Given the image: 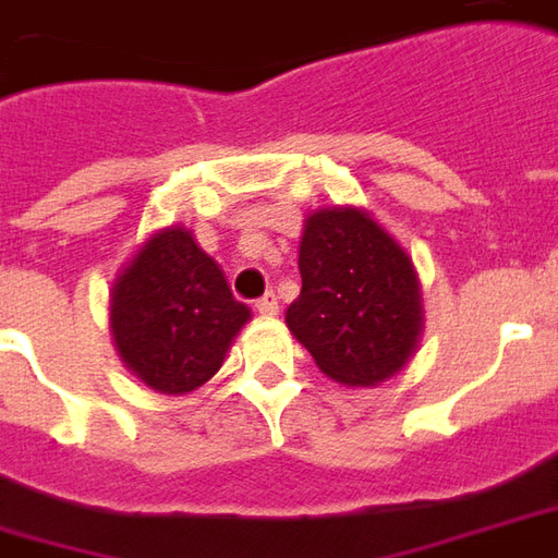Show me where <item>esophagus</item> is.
Listing matches in <instances>:
<instances>
[{
    "instance_id": "34e87169",
    "label": "esophagus",
    "mask_w": 558,
    "mask_h": 558,
    "mask_svg": "<svg viewBox=\"0 0 558 558\" xmlns=\"http://www.w3.org/2000/svg\"><path fill=\"white\" fill-rule=\"evenodd\" d=\"M255 310L260 313V316H276V313H279V301H276V294L267 291L260 301H255Z\"/></svg>"
}]
</instances>
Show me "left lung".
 <instances>
[{"label":"left lung","mask_w":558,"mask_h":558,"mask_svg":"<svg viewBox=\"0 0 558 558\" xmlns=\"http://www.w3.org/2000/svg\"><path fill=\"white\" fill-rule=\"evenodd\" d=\"M301 298L286 322L322 374L376 386L401 371L418 337L413 264L361 209H318L301 242Z\"/></svg>","instance_id":"left-lung-1"}]
</instances>
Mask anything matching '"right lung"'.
I'll return each instance as SVG.
<instances>
[{
    "label": "right lung",
    "mask_w": 558,
    "mask_h": 558,
    "mask_svg": "<svg viewBox=\"0 0 558 558\" xmlns=\"http://www.w3.org/2000/svg\"><path fill=\"white\" fill-rule=\"evenodd\" d=\"M248 310L187 230H160L142 245L111 294V333L145 386L184 395L221 367Z\"/></svg>",
    "instance_id": "add662e5"
}]
</instances>
